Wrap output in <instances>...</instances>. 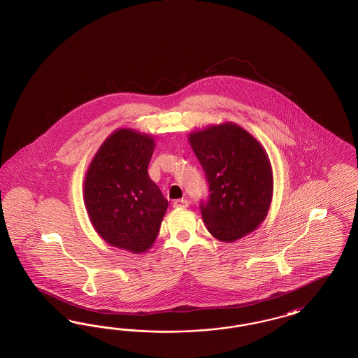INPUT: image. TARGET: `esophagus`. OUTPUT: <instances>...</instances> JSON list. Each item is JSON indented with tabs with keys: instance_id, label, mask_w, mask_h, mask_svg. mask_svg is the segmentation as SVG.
<instances>
[{
	"instance_id": "34e87169",
	"label": "esophagus",
	"mask_w": 358,
	"mask_h": 358,
	"mask_svg": "<svg viewBox=\"0 0 358 358\" xmlns=\"http://www.w3.org/2000/svg\"><path fill=\"white\" fill-rule=\"evenodd\" d=\"M173 206L176 208H185V207L189 206V202L184 198L182 199H176L173 202Z\"/></svg>"
}]
</instances>
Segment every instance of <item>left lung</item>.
Instances as JSON below:
<instances>
[{"mask_svg": "<svg viewBox=\"0 0 358 358\" xmlns=\"http://www.w3.org/2000/svg\"><path fill=\"white\" fill-rule=\"evenodd\" d=\"M187 141L208 182L207 203H201L208 232L226 243L253 232L273 198V171L260 141L232 122L194 131Z\"/></svg>", "mask_w": 358, "mask_h": 358, "instance_id": "8db88e82", "label": "left lung"}]
</instances>
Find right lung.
I'll use <instances>...</instances> for the list:
<instances>
[{"instance_id": "obj_1", "label": "right lung", "mask_w": 358, "mask_h": 358, "mask_svg": "<svg viewBox=\"0 0 358 358\" xmlns=\"http://www.w3.org/2000/svg\"><path fill=\"white\" fill-rule=\"evenodd\" d=\"M155 151L152 135L132 129L110 134L89 164L84 202L98 235L132 253L150 250L168 201L148 174Z\"/></svg>"}]
</instances>
